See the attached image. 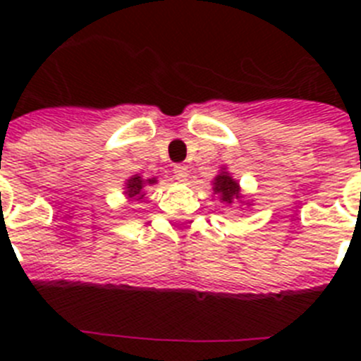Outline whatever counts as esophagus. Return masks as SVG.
Here are the masks:
<instances>
[{
  "label": "esophagus",
  "mask_w": 361,
  "mask_h": 361,
  "mask_svg": "<svg viewBox=\"0 0 361 361\" xmlns=\"http://www.w3.org/2000/svg\"><path fill=\"white\" fill-rule=\"evenodd\" d=\"M173 177L175 180H178V183H186L188 180V168L183 164H177L173 166Z\"/></svg>",
  "instance_id": "esophagus-1"
}]
</instances>
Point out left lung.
I'll list each match as a JSON object with an SVG mask.
<instances>
[{"label": "left lung", "mask_w": 361, "mask_h": 361, "mask_svg": "<svg viewBox=\"0 0 361 361\" xmlns=\"http://www.w3.org/2000/svg\"><path fill=\"white\" fill-rule=\"evenodd\" d=\"M213 195L219 197L220 202L228 204V206H231V204L235 202L244 204V200H242L244 195H242L240 184H238V180H235V178L231 177V173L226 170L224 166L220 168L219 175L213 178ZM245 204L250 206V202Z\"/></svg>", "instance_id": "obj_1"}]
</instances>
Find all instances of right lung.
<instances>
[{
  "label": "right lung",
  "instance_id": "right-lung-1",
  "mask_svg": "<svg viewBox=\"0 0 361 361\" xmlns=\"http://www.w3.org/2000/svg\"><path fill=\"white\" fill-rule=\"evenodd\" d=\"M157 184V177L152 178H142V175H132L124 180V195L130 200H145L146 197V188L155 186Z\"/></svg>",
  "mask_w": 361,
  "mask_h": 361
}]
</instances>
